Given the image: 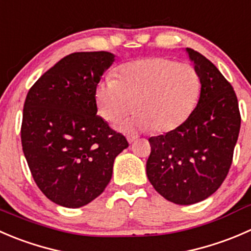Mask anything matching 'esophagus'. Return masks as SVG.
Returning a JSON list of instances; mask_svg holds the SVG:
<instances>
[{"instance_id": "obj_1", "label": "esophagus", "mask_w": 251, "mask_h": 251, "mask_svg": "<svg viewBox=\"0 0 251 251\" xmlns=\"http://www.w3.org/2000/svg\"><path fill=\"white\" fill-rule=\"evenodd\" d=\"M136 139H138V136H135V135H128V136H126V140H128L129 144L134 143V141H135Z\"/></svg>"}]
</instances>
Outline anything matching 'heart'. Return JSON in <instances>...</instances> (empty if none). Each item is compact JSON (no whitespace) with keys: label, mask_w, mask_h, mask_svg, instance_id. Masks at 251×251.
<instances>
[{"label":"heart","mask_w":251,"mask_h":251,"mask_svg":"<svg viewBox=\"0 0 251 251\" xmlns=\"http://www.w3.org/2000/svg\"><path fill=\"white\" fill-rule=\"evenodd\" d=\"M201 83L194 67L163 57L138 59L121 66L115 79L107 78L96 85L95 101L101 117L117 123L126 121V131L146 130L170 133L180 126L194 111Z\"/></svg>","instance_id":"obj_1"}]
</instances>
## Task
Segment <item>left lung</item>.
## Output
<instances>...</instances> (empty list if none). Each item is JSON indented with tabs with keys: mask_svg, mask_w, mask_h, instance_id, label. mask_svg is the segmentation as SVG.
<instances>
[{
	"mask_svg": "<svg viewBox=\"0 0 251 251\" xmlns=\"http://www.w3.org/2000/svg\"><path fill=\"white\" fill-rule=\"evenodd\" d=\"M201 83L190 117L175 130L151 136L146 175L156 192L178 205L211 197L227 177L240 129L232 85L205 56L187 49Z\"/></svg>",
	"mask_w": 251,
	"mask_h": 251,
	"instance_id": "obj_1",
	"label": "left lung"
}]
</instances>
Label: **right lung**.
<instances>
[{
  "label": "right lung",
  "instance_id": "1",
  "mask_svg": "<svg viewBox=\"0 0 251 251\" xmlns=\"http://www.w3.org/2000/svg\"><path fill=\"white\" fill-rule=\"evenodd\" d=\"M113 62L106 51L68 54L26 95L23 152L36 185L54 204L76 209L96 199L110 183L115 158L128 148L96 115V85Z\"/></svg>",
  "mask_w": 251,
  "mask_h": 251
}]
</instances>
